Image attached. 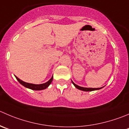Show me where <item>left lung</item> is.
Returning a JSON list of instances; mask_svg holds the SVG:
<instances>
[{"mask_svg":"<svg viewBox=\"0 0 129 129\" xmlns=\"http://www.w3.org/2000/svg\"><path fill=\"white\" fill-rule=\"evenodd\" d=\"M71 81H72V80H71ZM72 84H74V86L75 87H76V88L78 89H79V90H81V91H96V90H99V89H100L103 88V87H98V88H91V87H81V86H78V85L76 84H75L74 82L72 81Z\"/></svg>","mask_w":129,"mask_h":129,"instance_id":"left-lung-1","label":"left lung"}]
</instances>
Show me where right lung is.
<instances>
[{"mask_svg":"<svg viewBox=\"0 0 129 129\" xmlns=\"http://www.w3.org/2000/svg\"><path fill=\"white\" fill-rule=\"evenodd\" d=\"M16 78V79L19 81L21 84H22V86H24V87H27V88L31 89L32 90H37V91H40V90H43L47 88L48 86H50L51 83H52V81H53V76L51 77L50 79L48 81H47V82L43 84H31V83H28V82H26L24 81H22V80L19 79L17 77L15 76Z\"/></svg>","mask_w":129,"mask_h":129,"instance_id":"obj_1","label":"right lung"}]
</instances>
